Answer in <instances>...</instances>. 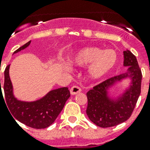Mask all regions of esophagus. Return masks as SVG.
Instances as JSON below:
<instances>
[{"instance_id":"1","label":"esophagus","mask_w":150,"mask_h":150,"mask_svg":"<svg viewBox=\"0 0 150 150\" xmlns=\"http://www.w3.org/2000/svg\"><path fill=\"white\" fill-rule=\"evenodd\" d=\"M70 91H71V95H76V94H78L79 92H81V88L79 86H73L70 90Z\"/></svg>"}]
</instances>
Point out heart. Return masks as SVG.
<instances>
[{
    "instance_id": "obj_1",
    "label": "heart",
    "mask_w": 150,
    "mask_h": 150,
    "mask_svg": "<svg viewBox=\"0 0 150 150\" xmlns=\"http://www.w3.org/2000/svg\"><path fill=\"white\" fill-rule=\"evenodd\" d=\"M71 61L78 67H85L91 64L88 75L91 79H98L115 67L117 56L115 50L103 51L99 47H91L80 50L72 57Z\"/></svg>"
}]
</instances>
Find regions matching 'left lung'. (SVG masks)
I'll return each instance as SVG.
<instances>
[{"mask_svg":"<svg viewBox=\"0 0 150 150\" xmlns=\"http://www.w3.org/2000/svg\"><path fill=\"white\" fill-rule=\"evenodd\" d=\"M123 53L124 66L129 67L128 70L103 81L86 93V115L92 122L103 128L117 126L129 119L141 94L142 75L137 59L129 50ZM128 77L132 79L130 89L117 100H110L107 97V88L117 81Z\"/></svg>","mask_w":150,"mask_h":150,"instance_id":"left-lung-1","label":"left lung"}]
</instances>
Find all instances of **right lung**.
<instances>
[{
  "label": "right lung",
  "instance_id": "right-lung-1",
  "mask_svg": "<svg viewBox=\"0 0 150 150\" xmlns=\"http://www.w3.org/2000/svg\"><path fill=\"white\" fill-rule=\"evenodd\" d=\"M31 43L28 41L23 46L16 50L14 53L27 47ZM9 65L4 70V81L3 89L4 92V103L7 105L10 115H13L20 122L34 129L47 128L52 124L59 113L62 111L67 100L71 96L67 87H61L50 91L46 96L40 100L26 103L17 100L13 95V86L8 75ZM0 92L1 95V86L0 79ZM4 98V97H3ZM15 120V119H14Z\"/></svg>",
  "mask_w": 150,
  "mask_h": 150
}]
</instances>
